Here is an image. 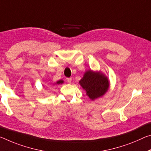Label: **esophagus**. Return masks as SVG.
Returning a JSON list of instances; mask_svg holds the SVG:
<instances>
[{
    "label": "esophagus",
    "mask_w": 151,
    "mask_h": 151,
    "mask_svg": "<svg viewBox=\"0 0 151 151\" xmlns=\"http://www.w3.org/2000/svg\"><path fill=\"white\" fill-rule=\"evenodd\" d=\"M66 80H67V82L68 83H70L72 82V78H67Z\"/></svg>",
    "instance_id": "34e87169"
}]
</instances>
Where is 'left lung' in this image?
<instances>
[{
	"label": "left lung",
	"instance_id": "8db88e82",
	"mask_svg": "<svg viewBox=\"0 0 151 151\" xmlns=\"http://www.w3.org/2000/svg\"><path fill=\"white\" fill-rule=\"evenodd\" d=\"M79 84L92 101L106 94L109 87V81L101 71L88 70L79 81Z\"/></svg>",
	"mask_w": 151,
	"mask_h": 151
}]
</instances>
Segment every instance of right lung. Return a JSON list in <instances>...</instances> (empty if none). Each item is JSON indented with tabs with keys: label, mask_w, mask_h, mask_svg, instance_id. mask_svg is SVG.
<instances>
[{
	"label": "right lung",
	"mask_w": 151,
	"mask_h": 151,
	"mask_svg": "<svg viewBox=\"0 0 151 151\" xmlns=\"http://www.w3.org/2000/svg\"><path fill=\"white\" fill-rule=\"evenodd\" d=\"M63 83H64V81H63V80L61 79V80L57 81L56 83H54L53 85H60V84H63Z\"/></svg>",
	"instance_id": "1"
}]
</instances>
